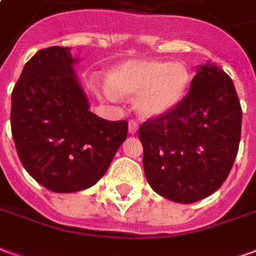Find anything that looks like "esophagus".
Here are the masks:
<instances>
[{
    "mask_svg": "<svg viewBox=\"0 0 256 256\" xmlns=\"http://www.w3.org/2000/svg\"><path fill=\"white\" fill-rule=\"evenodd\" d=\"M137 130H138V123L136 122V120H130V122H128V133L136 134L137 133Z\"/></svg>",
    "mask_w": 256,
    "mask_h": 256,
    "instance_id": "obj_1",
    "label": "esophagus"
}]
</instances>
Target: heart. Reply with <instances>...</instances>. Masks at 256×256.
Segmentation results:
<instances>
[{"label":"heart","mask_w":256,"mask_h":256,"mask_svg":"<svg viewBox=\"0 0 256 256\" xmlns=\"http://www.w3.org/2000/svg\"><path fill=\"white\" fill-rule=\"evenodd\" d=\"M189 71L184 64L162 62H128L112 71L106 93L111 98L138 94L136 106L144 116H160L174 110L189 86Z\"/></svg>","instance_id":"b5f03b06"}]
</instances>
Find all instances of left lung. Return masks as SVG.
<instances>
[{"label":"left lung","instance_id":"8db88e82","mask_svg":"<svg viewBox=\"0 0 256 256\" xmlns=\"http://www.w3.org/2000/svg\"><path fill=\"white\" fill-rule=\"evenodd\" d=\"M242 116L230 76L210 63L198 67L180 104L138 128L150 188L184 204L214 193L236 159Z\"/></svg>","mask_w":256,"mask_h":256}]
</instances>
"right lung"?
I'll return each instance as SVG.
<instances>
[{"instance_id":"1","label":"right lung","mask_w":256,"mask_h":256,"mask_svg":"<svg viewBox=\"0 0 256 256\" xmlns=\"http://www.w3.org/2000/svg\"><path fill=\"white\" fill-rule=\"evenodd\" d=\"M67 48L41 49L26 63L12 92L10 128L27 172L52 192L93 186L128 137V120L89 111Z\"/></svg>"}]
</instances>
